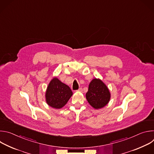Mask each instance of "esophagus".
I'll list each match as a JSON object with an SVG mask.
<instances>
[{
	"instance_id": "obj_1",
	"label": "esophagus",
	"mask_w": 154,
	"mask_h": 154,
	"mask_svg": "<svg viewBox=\"0 0 154 154\" xmlns=\"http://www.w3.org/2000/svg\"><path fill=\"white\" fill-rule=\"evenodd\" d=\"M82 91H83L82 88H79L77 91H79V92H82Z\"/></svg>"
}]
</instances>
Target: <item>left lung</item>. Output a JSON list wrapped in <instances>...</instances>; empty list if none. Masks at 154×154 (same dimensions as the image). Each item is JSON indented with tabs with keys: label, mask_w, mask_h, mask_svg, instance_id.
Masks as SVG:
<instances>
[{
	"label": "left lung",
	"mask_w": 154,
	"mask_h": 154,
	"mask_svg": "<svg viewBox=\"0 0 154 154\" xmlns=\"http://www.w3.org/2000/svg\"><path fill=\"white\" fill-rule=\"evenodd\" d=\"M86 98L90 105L98 109L105 106L111 98V94L106 85L99 79H93L90 82Z\"/></svg>",
	"instance_id": "8db88e82"
}]
</instances>
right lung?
<instances>
[{"label":"right lung","mask_w":154,"mask_h":154,"mask_svg":"<svg viewBox=\"0 0 154 154\" xmlns=\"http://www.w3.org/2000/svg\"><path fill=\"white\" fill-rule=\"evenodd\" d=\"M72 96V92L70 88L56 77L49 82L45 93L46 103L55 109L63 108Z\"/></svg>","instance_id":"right-lung-1"}]
</instances>
